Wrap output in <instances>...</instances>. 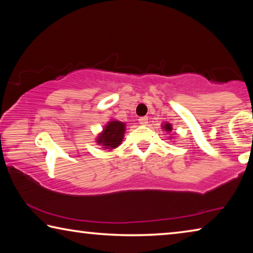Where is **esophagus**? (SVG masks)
<instances>
[{"label":"esophagus","instance_id":"obj_1","mask_svg":"<svg viewBox=\"0 0 253 253\" xmlns=\"http://www.w3.org/2000/svg\"><path fill=\"white\" fill-rule=\"evenodd\" d=\"M138 122H139L140 125L146 126L147 124H148V118H147V117H140V118L138 119Z\"/></svg>","mask_w":253,"mask_h":253}]
</instances>
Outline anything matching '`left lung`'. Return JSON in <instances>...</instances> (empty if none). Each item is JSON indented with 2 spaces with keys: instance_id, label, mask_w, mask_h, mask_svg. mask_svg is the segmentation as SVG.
<instances>
[{
  "instance_id": "1",
  "label": "left lung",
  "mask_w": 253,
  "mask_h": 253,
  "mask_svg": "<svg viewBox=\"0 0 253 253\" xmlns=\"http://www.w3.org/2000/svg\"><path fill=\"white\" fill-rule=\"evenodd\" d=\"M162 129H164L165 131H168V132H170V131H172L173 128H172V125H170L169 123H165L164 125H162Z\"/></svg>"
}]
</instances>
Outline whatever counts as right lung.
<instances>
[{"instance_id": "add662e5", "label": "right lung", "mask_w": 253, "mask_h": 253, "mask_svg": "<svg viewBox=\"0 0 253 253\" xmlns=\"http://www.w3.org/2000/svg\"><path fill=\"white\" fill-rule=\"evenodd\" d=\"M125 130V123L119 121H110L104 127V130L98 135L96 142L98 145L102 146V148L111 151V149L118 147L122 144Z\"/></svg>"}]
</instances>
